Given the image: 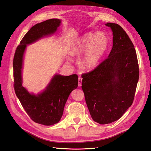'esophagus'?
<instances>
[{"label":"esophagus","instance_id":"obj_1","mask_svg":"<svg viewBox=\"0 0 151 151\" xmlns=\"http://www.w3.org/2000/svg\"><path fill=\"white\" fill-rule=\"evenodd\" d=\"M82 80H83V79H82L81 77H79V79H78V86H81V85H82Z\"/></svg>","mask_w":151,"mask_h":151}]
</instances>
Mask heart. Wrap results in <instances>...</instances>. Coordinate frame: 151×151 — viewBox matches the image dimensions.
Returning a JSON list of instances; mask_svg holds the SVG:
<instances>
[{
    "label": "heart",
    "mask_w": 151,
    "mask_h": 151,
    "mask_svg": "<svg viewBox=\"0 0 151 151\" xmlns=\"http://www.w3.org/2000/svg\"><path fill=\"white\" fill-rule=\"evenodd\" d=\"M107 46L108 38L104 34L99 33L94 36L88 33L73 42L70 52L72 55H80L86 51L82 58V65L87 69H92L98 65Z\"/></svg>",
    "instance_id": "obj_1"
}]
</instances>
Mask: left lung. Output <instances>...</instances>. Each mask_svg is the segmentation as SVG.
I'll list each match as a JSON object with an SVG mask.
<instances>
[{"label": "left lung", "mask_w": 151, "mask_h": 151, "mask_svg": "<svg viewBox=\"0 0 151 151\" xmlns=\"http://www.w3.org/2000/svg\"><path fill=\"white\" fill-rule=\"evenodd\" d=\"M113 31L108 57L94 70L82 74V89L93 120L108 124L120 118L133 103L139 78L134 44L118 24H105Z\"/></svg>", "instance_id": "8db88e82"}]
</instances>
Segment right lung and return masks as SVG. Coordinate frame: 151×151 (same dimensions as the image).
Wrapping results in <instances>:
<instances>
[{"label":"right lung","mask_w":151,"mask_h":151,"mask_svg":"<svg viewBox=\"0 0 151 151\" xmlns=\"http://www.w3.org/2000/svg\"><path fill=\"white\" fill-rule=\"evenodd\" d=\"M60 22L58 19H51L33 26L21 40L13 59L14 88L17 97L31 119L44 125L60 121L69 94L78 86V76L56 74L43 93L30 94L22 85V60L26 45L54 33Z\"/></svg>","instance_id":"1"}]
</instances>
